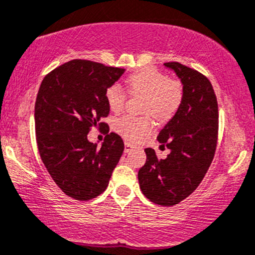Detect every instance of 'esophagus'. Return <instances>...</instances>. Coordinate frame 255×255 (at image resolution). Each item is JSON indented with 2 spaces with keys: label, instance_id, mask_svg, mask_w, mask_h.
<instances>
[{
  "label": "esophagus",
  "instance_id": "1",
  "mask_svg": "<svg viewBox=\"0 0 255 255\" xmlns=\"http://www.w3.org/2000/svg\"><path fill=\"white\" fill-rule=\"evenodd\" d=\"M125 153H130L131 150H132V145L130 144V143H125Z\"/></svg>",
  "mask_w": 255,
  "mask_h": 255
}]
</instances>
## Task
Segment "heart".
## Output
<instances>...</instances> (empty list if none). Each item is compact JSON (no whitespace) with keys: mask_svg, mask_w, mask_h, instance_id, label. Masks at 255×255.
<instances>
[{"mask_svg":"<svg viewBox=\"0 0 255 255\" xmlns=\"http://www.w3.org/2000/svg\"><path fill=\"white\" fill-rule=\"evenodd\" d=\"M127 85L130 93L145 96L143 111L158 119L171 118L181 106L183 99L181 83L172 81L159 71H139L128 77ZM125 99V91L118 84L112 85L106 91V101L113 112L123 110ZM153 127V120L149 117L123 116L114 122V128L130 141H136L149 133Z\"/></svg>","mask_w":255,"mask_h":255,"instance_id":"b5f03b06","label":"heart"}]
</instances>
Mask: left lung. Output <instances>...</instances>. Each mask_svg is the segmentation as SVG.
Wrapping results in <instances>:
<instances>
[{
    "label": "left lung",
    "mask_w": 255,
    "mask_h": 255,
    "mask_svg": "<svg viewBox=\"0 0 255 255\" xmlns=\"http://www.w3.org/2000/svg\"><path fill=\"white\" fill-rule=\"evenodd\" d=\"M183 87L181 106L158 135L166 159L145 148V164L138 171L143 195L161 206H173L188 197L204 179L212 162L218 136V104L207 78L179 62H166Z\"/></svg>",
    "instance_id": "left-lung-1"
}]
</instances>
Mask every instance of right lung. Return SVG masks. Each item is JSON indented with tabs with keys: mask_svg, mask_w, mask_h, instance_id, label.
Here are the masks:
<instances>
[{
	"mask_svg": "<svg viewBox=\"0 0 255 255\" xmlns=\"http://www.w3.org/2000/svg\"><path fill=\"white\" fill-rule=\"evenodd\" d=\"M124 68L88 60H72L48 73L37 94L35 124L39 155L53 181L66 195L88 201L101 195L124 151L117 133L101 148L89 142L93 128L110 113L106 91Z\"/></svg>",
	"mask_w": 255,
	"mask_h": 255,
	"instance_id": "1",
	"label": "right lung"
}]
</instances>
